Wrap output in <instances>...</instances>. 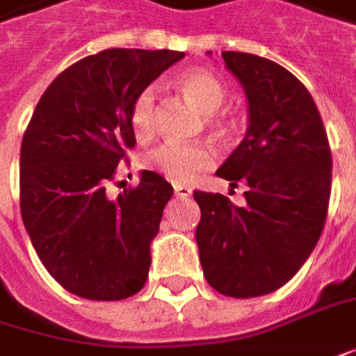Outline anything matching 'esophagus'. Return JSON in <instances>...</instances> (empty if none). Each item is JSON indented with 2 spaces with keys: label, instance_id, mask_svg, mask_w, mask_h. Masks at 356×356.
<instances>
[{
  "label": "esophagus",
  "instance_id": "obj_1",
  "mask_svg": "<svg viewBox=\"0 0 356 356\" xmlns=\"http://www.w3.org/2000/svg\"><path fill=\"white\" fill-rule=\"evenodd\" d=\"M173 191H175V197L177 198H188L191 195H193V191H191L188 187H183V185H175Z\"/></svg>",
  "mask_w": 356,
  "mask_h": 356
}]
</instances>
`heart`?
I'll use <instances>...</instances> for the list:
<instances>
[{
    "instance_id": "heart-1",
    "label": "heart",
    "mask_w": 356,
    "mask_h": 356,
    "mask_svg": "<svg viewBox=\"0 0 356 356\" xmlns=\"http://www.w3.org/2000/svg\"><path fill=\"white\" fill-rule=\"evenodd\" d=\"M179 89L183 95L200 111L209 113V122L220 127L218 117L210 115L216 113L226 101V87L216 74L209 70L195 67L187 70L179 77ZM156 108H158V91L154 86H147L138 91L130 108V120L134 134L140 140H149L156 132ZM144 163L149 171H156L173 183L185 185L197 177L198 173L207 171L214 163V154L207 144H161L152 149L144 158Z\"/></svg>"
}]
</instances>
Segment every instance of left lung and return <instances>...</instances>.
<instances>
[{"label": "left lung", "instance_id": "obj_1", "mask_svg": "<svg viewBox=\"0 0 356 356\" xmlns=\"http://www.w3.org/2000/svg\"><path fill=\"white\" fill-rule=\"evenodd\" d=\"M212 54V52H209ZM245 91L249 124L216 175L248 183L245 204L195 191L202 273L234 298L263 296L286 284L321 236L331 195V149L310 91L267 58L222 52Z\"/></svg>", "mask_w": 356, "mask_h": 356}]
</instances>
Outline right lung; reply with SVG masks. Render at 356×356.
Wrapping results in <instances>:
<instances>
[{"instance_id":"obj_1","label":"right lung","mask_w":356,"mask_h":356,"mask_svg":"<svg viewBox=\"0 0 356 356\" xmlns=\"http://www.w3.org/2000/svg\"><path fill=\"white\" fill-rule=\"evenodd\" d=\"M183 52L108 48L66 67L40 97L21 144V216L36 255L67 292L124 300L142 290L173 187L142 171L107 197L136 146L132 101ZM128 161V159H127Z\"/></svg>"}]
</instances>
